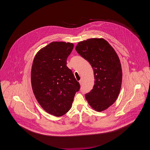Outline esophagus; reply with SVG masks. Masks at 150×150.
<instances>
[{"instance_id": "34e87169", "label": "esophagus", "mask_w": 150, "mask_h": 150, "mask_svg": "<svg viewBox=\"0 0 150 150\" xmlns=\"http://www.w3.org/2000/svg\"><path fill=\"white\" fill-rule=\"evenodd\" d=\"M79 83H80V85H82V84L83 83V82H82V79H81V80L79 81Z\"/></svg>"}]
</instances>
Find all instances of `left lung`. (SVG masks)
<instances>
[{"label": "left lung", "mask_w": 150, "mask_h": 150, "mask_svg": "<svg viewBox=\"0 0 150 150\" xmlns=\"http://www.w3.org/2000/svg\"><path fill=\"white\" fill-rule=\"evenodd\" d=\"M75 49L91 64L94 71V85L85 98L96 111L104 110L115 102L120 90L122 71L119 58L103 38L81 41Z\"/></svg>", "instance_id": "8db88e82"}]
</instances>
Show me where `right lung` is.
I'll return each mask as SVG.
<instances>
[{
  "label": "right lung",
  "mask_w": 150,
  "mask_h": 150,
  "mask_svg": "<svg viewBox=\"0 0 150 150\" xmlns=\"http://www.w3.org/2000/svg\"><path fill=\"white\" fill-rule=\"evenodd\" d=\"M74 49L71 42H52L35 55L31 69V85L38 103L47 113L61 116L71 109L80 84L67 60Z\"/></svg>",
  "instance_id": "1"
}]
</instances>
